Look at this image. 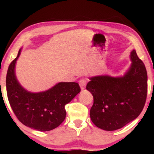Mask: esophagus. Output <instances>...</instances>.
Returning a JSON list of instances; mask_svg holds the SVG:
<instances>
[{"instance_id":"1","label":"esophagus","mask_w":154,"mask_h":154,"mask_svg":"<svg viewBox=\"0 0 154 154\" xmlns=\"http://www.w3.org/2000/svg\"><path fill=\"white\" fill-rule=\"evenodd\" d=\"M86 83H87V81L86 79H81V80H80V81H79V85H80V88H81L82 90H83L85 88H86Z\"/></svg>"}]
</instances>
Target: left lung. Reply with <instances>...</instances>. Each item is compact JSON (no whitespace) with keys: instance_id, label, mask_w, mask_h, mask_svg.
I'll return each mask as SVG.
<instances>
[{"instance_id":"1","label":"left lung","mask_w":154,"mask_h":154,"mask_svg":"<svg viewBox=\"0 0 154 154\" xmlns=\"http://www.w3.org/2000/svg\"><path fill=\"white\" fill-rule=\"evenodd\" d=\"M132 63L123 77H93L86 89L93 95L90 118L96 127L112 131L136 119L147 98V75L143 62L135 50L130 54Z\"/></svg>"}]
</instances>
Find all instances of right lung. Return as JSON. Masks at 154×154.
<instances>
[{"instance_id":"obj_1","label":"right lung","mask_w":154,"mask_h":154,"mask_svg":"<svg viewBox=\"0 0 154 154\" xmlns=\"http://www.w3.org/2000/svg\"><path fill=\"white\" fill-rule=\"evenodd\" d=\"M16 58L10 63L6 79L9 102L17 119L25 126L38 131H50L65 120V106L80 92L77 83H57L45 91L32 93L20 85L15 74Z\"/></svg>"}]
</instances>
